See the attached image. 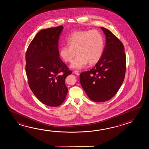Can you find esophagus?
I'll use <instances>...</instances> for the list:
<instances>
[{
	"mask_svg": "<svg viewBox=\"0 0 149 149\" xmlns=\"http://www.w3.org/2000/svg\"><path fill=\"white\" fill-rule=\"evenodd\" d=\"M74 72L76 74V75H77V76L79 75V72L78 71L75 70L74 71Z\"/></svg>",
	"mask_w": 149,
	"mask_h": 149,
	"instance_id": "esophagus-1",
	"label": "esophagus"
}]
</instances>
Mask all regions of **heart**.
I'll return each instance as SVG.
<instances>
[{"label":"heart","instance_id":"obj_1","mask_svg":"<svg viewBox=\"0 0 149 149\" xmlns=\"http://www.w3.org/2000/svg\"><path fill=\"white\" fill-rule=\"evenodd\" d=\"M66 42L68 46L61 47L59 55L65 62L70 63L77 54L78 56L70 65L73 69H80L88 63L90 65L97 63L103 53L104 38L97 30L77 31L68 37Z\"/></svg>","mask_w":149,"mask_h":149}]
</instances>
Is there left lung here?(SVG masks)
Listing matches in <instances>:
<instances>
[{
    "mask_svg": "<svg viewBox=\"0 0 149 149\" xmlns=\"http://www.w3.org/2000/svg\"><path fill=\"white\" fill-rule=\"evenodd\" d=\"M100 28L106 36L102 56L94 67L80 75L82 88L95 102L109 101L117 93L124 81L126 69L123 43L108 29Z\"/></svg>",
    "mask_w": 149,
    "mask_h": 149,
    "instance_id": "obj_1",
    "label": "left lung"
}]
</instances>
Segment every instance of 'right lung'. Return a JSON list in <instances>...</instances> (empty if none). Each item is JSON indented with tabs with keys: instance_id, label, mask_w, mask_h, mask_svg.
I'll use <instances>...</instances> for the list:
<instances>
[{
	"instance_id": "right-lung-1",
	"label": "right lung",
	"mask_w": 149,
	"mask_h": 149,
	"mask_svg": "<svg viewBox=\"0 0 149 149\" xmlns=\"http://www.w3.org/2000/svg\"><path fill=\"white\" fill-rule=\"evenodd\" d=\"M63 26L40 30L31 41L25 55V71L30 88L47 106L61 105L68 93L65 80L71 74L59 57V38Z\"/></svg>"
}]
</instances>
